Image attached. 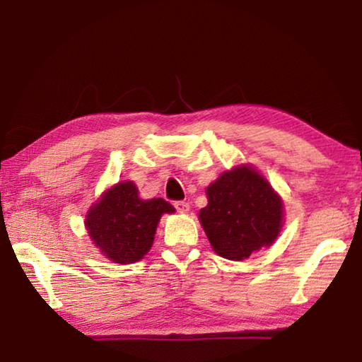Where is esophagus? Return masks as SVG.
I'll use <instances>...</instances> for the list:
<instances>
[{
  "mask_svg": "<svg viewBox=\"0 0 362 362\" xmlns=\"http://www.w3.org/2000/svg\"><path fill=\"white\" fill-rule=\"evenodd\" d=\"M174 206L179 214H187L189 209V206H188V203H185V201H177V203H174Z\"/></svg>",
  "mask_w": 362,
  "mask_h": 362,
  "instance_id": "1",
  "label": "esophagus"
}]
</instances>
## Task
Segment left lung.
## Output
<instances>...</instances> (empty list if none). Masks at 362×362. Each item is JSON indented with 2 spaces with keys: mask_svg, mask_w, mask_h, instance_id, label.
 <instances>
[{
  "mask_svg": "<svg viewBox=\"0 0 362 362\" xmlns=\"http://www.w3.org/2000/svg\"><path fill=\"white\" fill-rule=\"evenodd\" d=\"M206 194L199 223L220 257L240 262L278 240L284 225L283 198L254 166L225 170Z\"/></svg>",
  "mask_w": 362,
  "mask_h": 362,
  "instance_id": "1",
  "label": "left lung"
}]
</instances>
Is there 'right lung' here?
Instances as JSON below:
<instances>
[{
    "label": "right lung",
    "mask_w": 362,
    "mask_h": 362,
    "mask_svg": "<svg viewBox=\"0 0 362 362\" xmlns=\"http://www.w3.org/2000/svg\"><path fill=\"white\" fill-rule=\"evenodd\" d=\"M175 209L163 198L142 199L132 180L115 183L89 207L84 226L94 246L113 263H134L144 259L155 241L164 214Z\"/></svg>",
    "instance_id": "add662e5"
}]
</instances>
